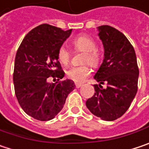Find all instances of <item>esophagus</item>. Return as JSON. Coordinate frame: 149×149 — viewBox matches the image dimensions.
Segmentation results:
<instances>
[{
	"label": "esophagus",
	"instance_id": "1",
	"mask_svg": "<svg viewBox=\"0 0 149 149\" xmlns=\"http://www.w3.org/2000/svg\"><path fill=\"white\" fill-rule=\"evenodd\" d=\"M81 86H82V84H80V83H75V87L76 88H80Z\"/></svg>",
	"mask_w": 149,
	"mask_h": 149
}]
</instances>
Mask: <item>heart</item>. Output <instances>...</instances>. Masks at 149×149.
<instances>
[{
    "instance_id": "obj_1",
    "label": "heart",
    "mask_w": 149,
    "mask_h": 149,
    "mask_svg": "<svg viewBox=\"0 0 149 149\" xmlns=\"http://www.w3.org/2000/svg\"><path fill=\"white\" fill-rule=\"evenodd\" d=\"M72 47L75 52H83L81 63L78 67H72L66 72L67 77L70 80L82 82L91 74V68H97L102 61V53L97 47V42L88 35H80L72 40ZM57 57L59 63L64 66L68 65L71 60V52L65 46H61L58 50Z\"/></svg>"
}]
</instances>
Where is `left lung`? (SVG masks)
I'll use <instances>...</instances> for the list:
<instances>
[{
    "instance_id": "left-lung-1",
    "label": "left lung",
    "mask_w": 149,
    "mask_h": 149,
    "mask_svg": "<svg viewBox=\"0 0 149 149\" xmlns=\"http://www.w3.org/2000/svg\"><path fill=\"white\" fill-rule=\"evenodd\" d=\"M98 30L104 59L94 76L99 85H93L95 93L86 104L97 117L112 121L130 108L137 91L139 69L135 50L123 33L109 25L99 26Z\"/></svg>"
}]
</instances>
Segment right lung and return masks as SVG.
Instances as JSON below:
<instances>
[{"instance_id":"add662e5","label":"right lung","mask_w":149,"mask_h":149,"mask_svg":"<svg viewBox=\"0 0 149 149\" xmlns=\"http://www.w3.org/2000/svg\"><path fill=\"white\" fill-rule=\"evenodd\" d=\"M71 31L40 24L27 34L17 51L15 95L23 110L36 120H52L74 89L73 80H63L64 72L57 57L58 48ZM49 79H53L54 82L50 83Z\"/></svg>"}]
</instances>
